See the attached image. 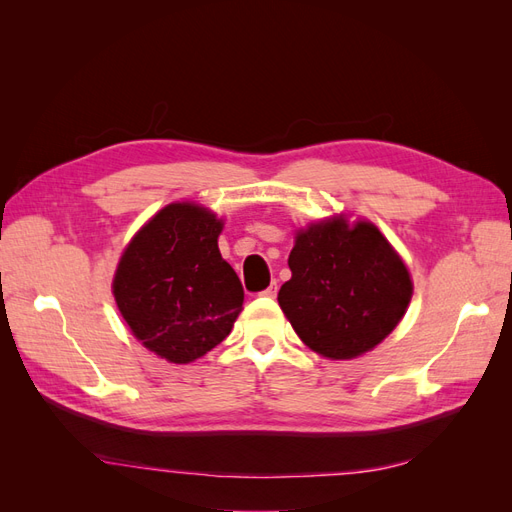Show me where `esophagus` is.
Wrapping results in <instances>:
<instances>
[{
  "mask_svg": "<svg viewBox=\"0 0 512 512\" xmlns=\"http://www.w3.org/2000/svg\"><path fill=\"white\" fill-rule=\"evenodd\" d=\"M260 294H262V297H269V299H273V297H275V294H277V284L273 282V284H271L269 288H265V290H262Z\"/></svg>",
  "mask_w": 512,
  "mask_h": 512,
  "instance_id": "obj_1",
  "label": "esophagus"
}]
</instances>
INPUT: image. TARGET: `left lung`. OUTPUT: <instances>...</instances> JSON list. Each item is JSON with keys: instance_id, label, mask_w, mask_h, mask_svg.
Here are the masks:
<instances>
[{"instance_id": "left-lung-1", "label": "left lung", "mask_w": 512, "mask_h": 512, "mask_svg": "<svg viewBox=\"0 0 512 512\" xmlns=\"http://www.w3.org/2000/svg\"><path fill=\"white\" fill-rule=\"evenodd\" d=\"M277 301L314 352L354 359L389 335L412 297L404 262L369 222L329 220L301 230Z\"/></svg>"}]
</instances>
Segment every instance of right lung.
<instances>
[{
	"mask_svg": "<svg viewBox=\"0 0 512 512\" xmlns=\"http://www.w3.org/2000/svg\"><path fill=\"white\" fill-rule=\"evenodd\" d=\"M222 220L175 203L151 218L123 252L113 292L145 348L170 363H192L230 333L243 286L222 258Z\"/></svg>",
	"mask_w": 512,
	"mask_h": 512,
	"instance_id": "add662e5",
	"label": "right lung"
}]
</instances>
